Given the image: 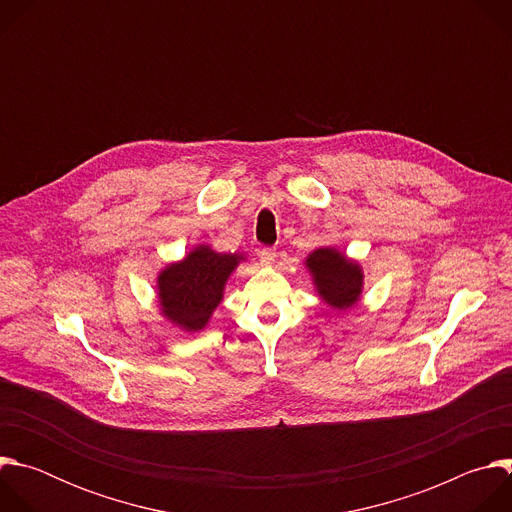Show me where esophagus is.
<instances>
[{
    "label": "esophagus",
    "mask_w": 512,
    "mask_h": 512,
    "mask_svg": "<svg viewBox=\"0 0 512 512\" xmlns=\"http://www.w3.org/2000/svg\"><path fill=\"white\" fill-rule=\"evenodd\" d=\"M275 257H277V251L271 249V247H263V249L259 251V259H261L263 265H271V263L275 261Z\"/></svg>",
    "instance_id": "34e87169"
}]
</instances>
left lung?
<instances>
[{"label":"left lung","instance_id":"8db88e82","mask_svg":"<svg viewBox=\"0 0 512 512\" xmlns=\"http://www.w3.org/2000/svg\"><path fill=\"white\" fill-rule=\"evenodd\" d=\"M304 267L312 277L318 298L332 310L346 312L360 302L364 271L356 259L336 247H320L306 257Z\"/></svg>","mask_w":512,"mask_h":512}]
</instances>
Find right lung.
<instances>
[{"label":"right lung","instance_id":"obj_1","mask_svg":"<svg viewBox=\"0 0 512 512\" xmlns=\"http://www.w3.org/2000/svg\"><path fill=\"white\" fill-rule=\"evenodd\" d=\"M243 261L241 253H218L204 243L192 247L156 277L160 316L190 334L204 330L225 298L227 281Z\"/></svg>","mask_w":512,"mask_h":512}]
</instances>
